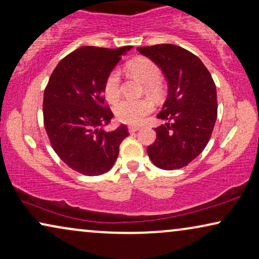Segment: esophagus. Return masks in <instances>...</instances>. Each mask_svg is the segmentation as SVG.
Listing matches in <instances>:
<instances>
[{"label": "esophagus", "instance_id": "esophagus-1", "mask_svg": "<svg viewBox=\"0 0 259 259\" xmlns=\"http://www.w3.org/2000/svg\"><path fill=\"white\" fill-rule=\"evenodd\" d=\"M140 129H141V126H137V125H130V126H128L129 133H135V131H138Z\"/></svg>", "mask_w": 259, "mask_h": 259}]
</instances>
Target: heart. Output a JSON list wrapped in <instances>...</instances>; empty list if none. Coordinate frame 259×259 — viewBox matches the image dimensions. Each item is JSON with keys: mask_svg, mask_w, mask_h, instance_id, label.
<instances>
[{"mask_svg": "<svg viewBox=\"0 0 259 259\" xmlns=\"http://www.w3.org/2000/svg\"><path fill=\"white\" fill-rule=\"evenodd\" d=\"M128 69L130 74L145 84L149 94L157 92L156 83L161 78V70L154 62L148 58H136L131 61ZM104 95L108 101L115 102L119 97V72L112 70L104 83ZM152 110V103L148 100H124L115 105V115L118 121L126 124H138Z\"/></svg>", "mask_w": 259, "mask_h": 259, "instance_id": "1", "label": "heart"}]
</instances>
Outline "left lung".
Returning a JSON list of instances; mask_svg holds the SVG:
<instances>
[{
  "mask_svg": "<svg viewBox=\"0 0 259 259\" xmlns=\"http://www.w3.org/2000/svg\"><path fill=\"white\" fill-rule=\"evenodd\" d=\"M138 53L161 69L167 96L157 118L156 141L147 152L163 170L181 169L204 150L217 119L216 85L203 62L175 45L140 47Z\"/></svg>",
  "mask_w": 259,
  "mask_h": 259,
  "instance_id": "1",
  "label": "left lung"
}]
</instances>
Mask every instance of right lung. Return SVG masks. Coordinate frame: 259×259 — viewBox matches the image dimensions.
I'll return each instance as SVG.
<instances>
[{
	"mask_svg": "<svg viewBox=\"0 0 259 259\" xmlns=\"http://www.w3.org/2000/svg\"><path fill=\"white\" fill-rule=\"evenodd\" d=\"M133 46L117 49L81 47L65 56L50 76L43 97V121L52 147L68 166L100 176L115 164L119 144L129 136L104 103V83Z\"/></svg>",
	"mask_w": 259,
	"mask_h": 259,
	"instance_id": "obj_1",
	"label": "right lung"
}]
</instances>
